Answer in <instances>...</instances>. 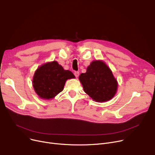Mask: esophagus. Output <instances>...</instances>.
Masks as SVG:
<instances>
[{"mask_svg": "<svg viewBox=\"0 0 155 155\" xmlns=\"http://www.w3.org/2000/svg\"><path fill=\"white\" fill-rule=\"evenodd\" d=\"M79 74H80L79 71H75V73H74V75H75V76L76 77V78H78V77Z\"/></svg>", "mask_w": 155, "mask_h": 155, "instance_id": "1", "label": "esophagus"}]
</instances>
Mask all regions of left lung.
Segmentation results:
<instances>
[{
	"mask_svg": "<svg viewBox=\"0 0 155 155\" xmlns=\"http://www.w3.org/2000/svg\"><path fill=\"white\" fill-rule=\"evenodd\" d=\"M79 80L84 92L96 102L109 101L117 92V80L107 65L101 60L93 61L86 73H81Z\"/></svg>",
	"mask_w": 155,
	"mask_h": 155,
	"instance_id": "obj_1",
	"label": "left lung"
}]
</instances>
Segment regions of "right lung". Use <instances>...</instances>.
<instances>
[{
    "label": "right lung",
    "instance_id": "add662e5",
    "mask_svg": "<svg viewBox=\"0 0 155 155\" xmlns=\"http://www.w3.org/2000/svg\"><path fill=\"white\" fill-rule=\"evenodd\" d=\"M75 77L69 70H65L58 63L53 61L39 67L35 71L32 85L40 98L50 100L61 92L68 79Z\"/></svg>",
    "mask_w": 155,
    "mask_h": 155
}]
</instances>
